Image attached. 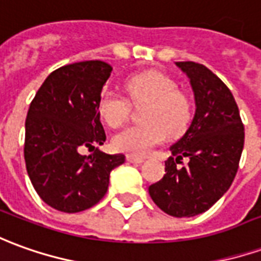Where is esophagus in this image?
Segmentation results:
<instances>
[{"label": "esophagus", "mask_w": 261, "mask_h": 261, "mask_svg": "<svg viewBox=\"0 0 261 261\" xmlns=\"http://www.w3.org/2000/svg\"><path fill=\"white\" fill-rule=\"evenodd\" d=\"M127 161L131 162V164H143L145 160L143 156H136V155H127Z\"/></svg>", "instance_id": "34e87169"}]
</instances>
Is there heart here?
<instances>
[{
    "instance_id": "b5f03b06",
    "label": "heart",
    "mask_w": 261,
    "mask_h": 261,
    "mask_svg": "<svg viewBox=\"0 0 261 261\" xmlns=\"http://www.w3.org/2000/svg\"><path fill=\"white\" fill-rule=\"evenodd\" d=\"M125 89L133 101H148L144 110V124H134L113 137L117 151L144 156L167 136H178L185 130L191 117V103L167 74L145 72L127 80ZM99 113L110 127H120L128 118L130 101L117 90L106 87L99 99Z\"/></svg>"
}]
</instances>
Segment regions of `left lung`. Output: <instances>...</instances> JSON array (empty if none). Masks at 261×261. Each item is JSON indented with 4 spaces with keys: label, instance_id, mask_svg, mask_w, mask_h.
Masks as SVG:
<instances>
[{
    "label": "left lung",
    "instance_id": "1",
    "mask_svg": "<svg viewBox=\"0 0 261 261\" xmlns=\"http://www.w3.org/2000/svg\"><path fill=\"white\" fill-rule=\"evenodd\" d=\"M187 74L195 114L185 134L169 149L165 175L148 188L156 206L175 218L206 212L230 188L245 144V127L232 92L206 66L175 62ZM182 158L188 164L178 167Z\"/></svg>",
    "mask_w": 261,
    "mask_h": 261
}]
</instances>
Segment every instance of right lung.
<instances>
[{
	"mask_svg": "<svg viewBox=\"0 0 261 261\" xmlns=\"http://www.w3.org/2000/svg\"><path fill=\"white\" fill-rule=\"evenodd\" d=\"M113 67L77 62L49 74L29 106L23 155L29 179L45 203L76 213L94 206L107 192L110 172L125 161L106 154L99 99ZM93 149L90 156L80 151Z\"/></svg>",
	"mask_w": 261,
	"mask_h": 261,
	"instance_id": "right-lung-1",
	"label": "right lung"
}]
</instances>
